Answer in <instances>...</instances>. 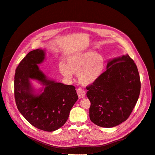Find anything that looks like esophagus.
<instances>
[{
    "label": "esophagus",
    "instance_id": "34e87169",
    "mask_svg": "<svg viewBox=\"0 0 155 155\" xmlns=\"http://www.w3.org/2000/svg\"><path fill=\"white\" fill-rule=\"evenodd\" d=\"M77 93L79 98H83L85 96V91L82 88H78L77 89Z\"/></svg>",
    "mask_w": 155,
    "mask_h": 155
}]
</instances>
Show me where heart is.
<instances>
[{"label": "heart", "mask_w": 155, "mask_h": 155, "mask_svg": "<svg viewBox=\"0 0 155 155\" xmlns=\"http://www.w3.org/2000/svg\"><path fill=\"white\" fill-rule=\"evenodd\" d=\"M105 66V59L101 55L89 51L70 56L67 59L66 66L59 65V70L68 79L72 78V74H78L79 82L88 85L101 76Z\"/></svg>", "instance_id": "1"}]
</instances>
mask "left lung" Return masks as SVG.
<instances>
[{
  "label": "left lung",
  "instance_id": "left-lung-1",
  "mask_svg": "<svg viewBox=\"0 0 155 155\" xmlns=\"http://www.w3.org/2000/svg\"><path fill=\"white\" fill-rule=\"evenodd\" d=\"M107 70L86 88L91 101L89 116L102 127L124 122L138 100L141 83L137 65L128 54L109 61Z\"/></svg>",
  "mask_w": 155,
  "mask_h": 155
}]
</instances>
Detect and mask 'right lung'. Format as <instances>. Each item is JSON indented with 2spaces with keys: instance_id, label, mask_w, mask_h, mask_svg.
<instances>
[{
  "instance_id": "add662e5",
  "label": "right lung",
  "mask_w": 155,
  "mask_h": 155,
  "mask_svg": "<svg viewBox=\"0 0 155 155\" xmlns=\"http://www.w3.org/2000/svg\"><path fill=\"white\" fill-rule=\"evenodd\" d=\"M45 59L43 50L31 51L19 63L14 78V96L18 110L28 122L40 130L51 132L66 123L78 99L76 87L48 80L37 64ZM30 78L45 86L39 96L32 93Z\"/></svg>"
}]
</instances>
